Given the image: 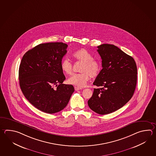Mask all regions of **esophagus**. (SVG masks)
<instances>
[{"instance_id": "1", "label": "esophagus", "mask_w": 156, "mask_h": 156, "mask_svg": "<svg viewBox=\"0 0 156 156\" xmlns=\"http://www.w3.org/2000/svg\"><path fill=\"white\" fill-rule=\"evenodd\" d=\"M74 89H75L76 90H80V89H82V88H80V87H75Z\"/></svg>"}]
</instances>
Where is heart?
<instances>
[{
  "label": "heart",
  "instance_id": "heart-1",
  "mask_svg": "<svg viewBox=\"0 0 156 156\" xmlns=\"http://www.w3.org/2000/svg\"><path fill=\"white\" fill-rule=\"evenodd\" d=\"M73 57L82 62L80 68V73H74L68 79V82L74 86L82 87L86 86L90 76H97L101 71V66L98 61L93 59L92 55L85 49H80L73 54ZM61 69L67 74L72 72V63L68 58H64L61 62Z\"/></svg>",
  "mask_w": 156,
  "mask_h": 156
}]
</instances>
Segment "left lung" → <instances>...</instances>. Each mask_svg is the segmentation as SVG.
<instances>
[{
    "label": "left lung",
    "mask_w": 156,
    "mask_h": 156,
    "mask_svg": "<svg viewBox=\"0 0 156 156\" xmlns=\"http://www.w3.org/2000/svg\"><path fill=\"white\" fill-rule=\"evenodd\" d=\"M102 69L95 78L89 108L99 115H107L122 108L133 95L137 68L133 58L113 44L97 47Z\"/></svg>",
    "instance_id": "8db88e82"
}]
</instances>
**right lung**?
Wrapping results in <instances>:
<instances>
[{
  "instance_id": "add662e5",
  "label": "right lung",
  "mask_w": 156,
  "mask_h": 156,
  "mask_svg": "<svg viewBox=\"0 0 156 156\" xmlns=\"http://www.w3.org/2000/svg\"><path fill=\"white\" fill-rule=\"evenodd\" d=\"M67 47L62 42L40 44L27 51L20 64L19 84L23 94L47 113L63 109L74 91L72 85L63 84L66 77L61 62Z\"/></svg>"
}]
</instances>
